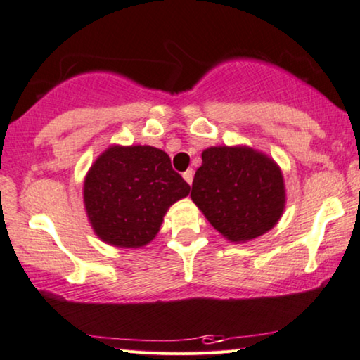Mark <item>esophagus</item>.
I'll return each mask as SVG.
<instances>
[{
    "instance_id": "obj_1",
    "label": "esophagus",
    "mask_w": 360,
    "mask_h": 360,
    "mask_svg": "<svg viewBox=\"0 0 360 360\" xmlns=\"http://www.w3.org/2000/svg\"><path fill=\"white\" fill-rule=\"evenodd\" d=\"M183 177H184L186 183H188L189 186L193 184V179H194V172H193V169H188L186 172H183Z\"/></svg>"
}]
</instances>
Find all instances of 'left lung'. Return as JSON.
Returning a JSON list of instances; mask_svg holds the SVG:
<instances>
[{"instance_id":"left-lung-1","label":"left lung","mask_w":360,"mask_h":360,"mask_svg":"<svg viewBox=\"0 0 360 360\" xmlns=\"http://www.w3.org/2000/svg\"><path fill=\"white\" fill-rule=\"evenodd\" d=\"M191 198L225 238L252 240L275 227L283 214V176L275 161L252 148H207Z\"/></svg>"}]
</instances>
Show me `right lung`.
I'll list each match as a JSON object with an SVG mask.
<instances>
[{
  "label": "right lung",
  "mask_w": 360,
  "mask_h": 360,
  "mask_svg": "<svg viewBox=\"0 0 360 360\" xmlns=\"http://www.w3.org/2000/svg\"><path fill=\"white\" fill-rule=\"evenodd\" d=\"M191 186L153 146H112L84 183V202L95 233L115 247L138 248L156 237L166 210Z\"/></svg>",
  "instance_id": "1"
}]
</instances>
